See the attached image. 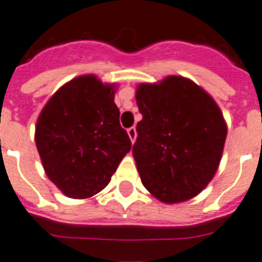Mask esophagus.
I'll list each match as a JSON object with an SVG mask.
<instances>
[{
	"label": "esophagus",
	"instance_id": "obj_1",
	"mask_svg": "<svg viewBox=\"0 0 262 262\" xmlns=\"http://www.w3.org/2000/svg\"><path fill=\"white\" fill-rule=\"evenodd\" d=\"M128 136H129V138H130L132 142H134V141H136L137 132H136V128H134V126H132V128L128 129Z\"/></svg>",
	"mask_w": 262,
	"mask_h": 262
}]
</instances>
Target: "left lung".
I'll return each mask as SVG.
<instances>
[{"label": "left lung", "mask_w": 262, "mask_h": 262, "mask_svg": "<svg viewBox=\"0 0 262 262\" xmlns=\"http://www.w3.org/2000/svg\"><path fill=\"white\" fill-rule=\"evenodd\" d=\"M136 100L133 157L143 187L164 204L188 201L211 181L225 147L227 125L218 104L184 77L141 83Z\"/></svg>", "instance_id": "8db88e82"}]
</instances>
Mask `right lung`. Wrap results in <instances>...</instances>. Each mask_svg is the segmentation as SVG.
I'll list each match as a JSON object with an SVG mask.
<instances>
[{"label":"right lung","mask_w":262,"mask_h":262,"mask_svg":"<svg viewBox=\"0 0 262 262\" xmlns=\"http://www.w3.org/2000/svg\"><path fill=\"white\" fill-rule=\"evenodd\" d=\"M115 93V84L81 75L60 87L40 112L35 142L44 171L70 199L104 189L130 151Z\"/></svg>","instance_id":"1"}]
</instances>
